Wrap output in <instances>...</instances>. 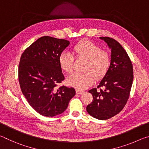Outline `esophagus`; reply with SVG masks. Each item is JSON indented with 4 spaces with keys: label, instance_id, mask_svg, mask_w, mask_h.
Wrapping results in <instances>:
<instances>
[{
    "label": "esophagus",
    "instance_id": "34e87169",
    "mask_svg": "<svg viewBox=\"0 0 149 149\" xmlns=\"http://www.w3.org/2000/svg\"><path fill=\"white\" fill-rule=\"evenodd\" d=\"M84 93V91H81V90L78 89H76V93H77V94L81 95V94H82V93Z\"/></svg>",
    "mask_w": 149,
    "mask_h": 149
}]
</instances>
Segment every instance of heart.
I'll list each match as a JSON object with an SVG mask.
<instances>
[{"mask_svg":"<svg viewBox=\"0 0 149 149\" xmlns=\"http://www.w3.org/2000/svg\"><path fill=\"white\" fill-rule=\"evenodd\" d=\"M72 52L77 59L87 60L84 73H74L68 78L70 86L84 89L90 87L96 79H101L107 74L111 65V55L107 50L89 40H82L72 48ZM68 52H62L58 63L62 71L70 74L74 70V57Z\"/></svg>","mask_w":149,"mask_h":149,"instance_id":"b5f03b06","label":"heart"}]
</instances>
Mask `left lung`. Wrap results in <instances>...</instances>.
Here are the masks:
<instances>
[{"label": "left lung", "mask_w": 149, "mask_h": 149, "mask_svg": "<svg viewBox=\"0 0 149 149\" xmlns=\"http://www.w3.org/2000/svg\"><path fill=\"white\" fill-rule=\"evenodd\" d=\"M100 39L111 49V65L97 88L89 91L93 100L86 109L91 116L104 120L114 116L124 108L130 95L133 70L127 53L116 40L108 37Z\"/></svg>", "instance_id": "1"}]
</instances>
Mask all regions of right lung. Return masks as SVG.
<instances>
[{
	"label": "right lung",
	"instance_id": "1",
	"mask_svg": "<svg viewBox=\"0 0 149 149\" xmlns=\"http://www.w3.org/2000/svg\"><path fill=\"white\" fill-rule=\"evenodd\" d=\"M69 44L65 39L41 37L20 58L18 79L22 92L30 106L44 116L62 114L75 95L74 88L58 86L64 79L58 57Z\"/></svg>",
	"mask_w": 149,
	"mask_h": 149
}]
</instances>
